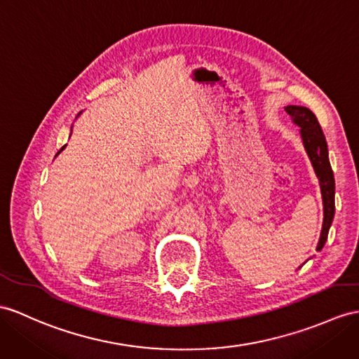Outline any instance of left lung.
Masks as SVG:
<instances>
[{
    "mask_svg": "<svg viewBox=\"0 0 359 359\" xmlns=\"http://www.w3.org/2000/svg\"><path fill=\"white\" fill-rule=\"evenodd\" d=\"M285 109L290 114L292 123L300 128L304 151L309 156L312 168L316 170L320 182L323 198V215H325V217H323L320 241L317 245V251H321V248L325 247V243L327 241V233L335 215V180L329 161L326 137L323 134L316 114L311 109L306 107H297V104H287Z\"/></svg>",
    "mask_w": 359,
    "mask_h": 359,
    "instance_id": "1",
    "label": "left lung"
}]
</instances>
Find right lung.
Listing matches in <instances>:
<instances>
[{"label": "right lung", "instance_id": "obj_1", "mask_svg": "<svg viewBox=\"0 0 359 359\" xmlns=\"http://www.w3.org/2000/svg\"><path fill=\"white\" fill-rule=\"evenodd\" d=\"M81 114H82V112H79V116H81ZM79 116H77V117H79ZM72 128H73V126H72ZM65 146H67V144H65ZM65 146H62V147H60V151H59V152H57V154H56V155H59V154H60V152H62V151H64V149H65Z\"/></svg>", "mask_w": 359, "mask_h": 359}]
</instances>
